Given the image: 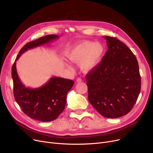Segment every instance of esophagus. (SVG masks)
I'll return each instance as SVG.
<instances>
[{"mask_svg":"<svg viewBox=\"0 0 153 153\" xmlns=\"http://www.w3.org/2000/svg\"><path fill=\"white\" fill-rule=\"evenodd\" d=\"M82 79L81 78H77V80H76V81H77V82H82Z\"/></svg>","mask_w":153,"mask_h":153,"instance_id":"1","label":"esophagus"}]
</instances>
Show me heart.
I'll use <instances>...</instances> for the list:
<instances>
[{
    "mask_svg": "<svg viewBox=\"0 0 153 153\" xmlns=\"http://www.w3.org/2000/svg\"><path fill=\"white\" fill-rule=\"evenodd\" d=\"M104 51L105 48L99 42L82 41L69 48L65 52V56L70 62H79L81 69L87 72L99 65ZM67 66L69 67L68 64Z\"/></svg>",
    "mask_w": 153,
    "mask_h": 153,
    "instance_id": "obj_1",
    "label": "heart"
}]
</instances>
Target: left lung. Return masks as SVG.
<instances>
[{
    "mask_svg": "<svg viewBox=\"0 0 153 153\" xmlns=\"http://www.w3.org/2000/svg\"><path fill=\"white\" fill-rule=\"evenodd\" d=\"M108 50L101 62L85 76L88 99L104 117L116 118L131 110L141 91L136 56L114 37L103 36Z\"/></svg>",
    "mask_w": 153,
    "mask_h": 153,
    "instance_id": "obj_1",
    "label": "left lung"
}]
</instances>
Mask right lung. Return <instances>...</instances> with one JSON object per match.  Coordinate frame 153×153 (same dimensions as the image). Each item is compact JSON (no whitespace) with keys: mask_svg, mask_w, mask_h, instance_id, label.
Wrapping results in <instances>:
<instances>
[{"mask_svg":"<svg viewBox=\"0 0 153 153\" xmlns=\"http://www.w3.org/2000/svg\"><path fill=\"white\" fill-rule=\"evenodd\" d=\"M59 36L49 35L30 42L19 51L12 68L15 99L22 111L29 117L41 122H50L57 118L65 108L67 94L73 86L72 80L52 77L43 85L31 89L24 85L18 76L16 61L28 50L48 44Z\"/></svg>","mask_w":153,"mask_h":153,"instance_id":"obj_1","label":"right lung"}]
</instances>
